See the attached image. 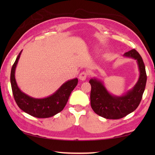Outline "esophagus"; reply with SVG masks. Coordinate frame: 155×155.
Wrapping results in <instances>:
<instances>
[{"label": "esophagus", "mask_w": 155, "mask_h": 155, "mask_svg": "<svg viewBox=\"0 0 155 155\" xmlns=\"http://www.w3.org/2000/svg\"><path fill=\"white\" fill-rule=\"evenodd\" d=\"M87 75H88V73L86 71L81 72L79 74V79L81 81H85L86 80V78H87Z\"/></svg>", "instance_id": "1"}]
</instances>
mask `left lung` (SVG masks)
<instances>
[{
    "label": "left lung",
    "mask_w": 155,
    "mask_h": 155,
    "mask_svg": "<svg viewBox=\"0 0 155 155\" xmlns=\"http://www.w3.org/2000/svg\"><path fill=\"white\" fill-rule=\"evenodd\" d=\"M124 56L137 60L140 75L132 89L120 97L110 94L103 83L97 78H91V105L96 114L107 119H119L126 117L139 107L147 83L145 66L142 57L135 49L125 52Z\"/></svg>",
    "instance_id": "left-lung-1"
}]
</instances>
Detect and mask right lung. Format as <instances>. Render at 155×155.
I'll list each match as a JSON object with an SVG mask.
<instances>
[{
  "label": "right lung",
  "mask_w": 155,
  "mask_h": 155,
  "mask_svg": "<svg viewBox=\"0 0 155 155\" xmlns=\"http://www.w3.org/2000/svg\"><path fill=\"white\" fill-rule=\"evenodd\" d=\"M22 51L16 57L11 72L12 94L18 107L27 114L37 118L51 117L63 110L72 91L78 84L77 78L64 83L51 96L44 98H35L20 90L15 79V69Z\"/></svg>",
  "instance_id": "obj_1"
}]
</instances>
